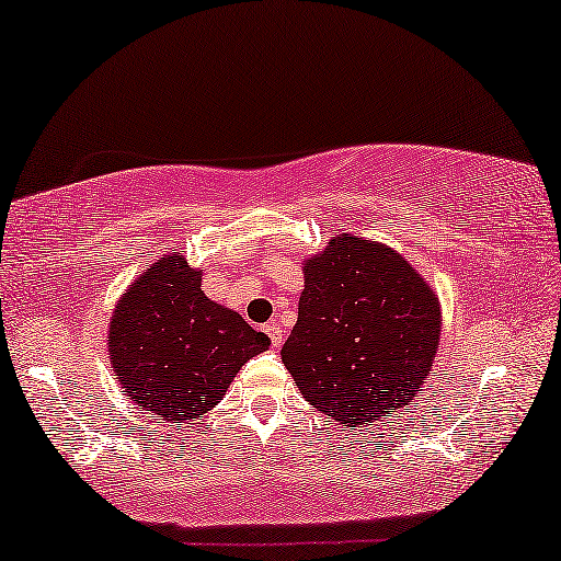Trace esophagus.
Returning a JSON list of instances; mask_svg holds the SVG:
<instances>
[{"label":"esophagus","mask_w":561,"mask_h":561,"mask_svg":"<svg viewBox=\"0 0 561 561\" xmlns=\"http://www.w3.org/2000/svg\"><path fill=\"white\" fill-rule=\"evenodd\" d=\"M263 331L271 335V343H273V348H280L283 346V341H286V333H283V329L275 321H271V323H265L263 325Z\"/></svg>","instance_id":"obj_1"}]
</instances>
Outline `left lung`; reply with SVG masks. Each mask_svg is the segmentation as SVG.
Instances as JSON below:
<instances>
[{
  "label": "left lung",
  "instance_id": "left-lung-1",
  "mask_svg": "<svg viewBox=\"0 0 561 561\" xmlns=\"http://www.w3.org/2000/svg\"><path fill=\"white\" fill-rule=\"evenodd\" d=\"M283 364L310 407L346 426L374 424L426 381L442 313L424 278L391 248L333 238L306 263Z\"/></svg>",
  "mask_w": 561,
  "mask_h": 561
}]
</instances>
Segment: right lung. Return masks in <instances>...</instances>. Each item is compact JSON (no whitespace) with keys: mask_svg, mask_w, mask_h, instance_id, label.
<instances>
[{"mask_svg":"<svg viewBox=\"0 0 561 561\" xmlns=\"http://www.w3.org/2000/svg\"><path fill=\"white\" fill-rule=\"evenodd\" d=\"M271 346L201 290V271L165 255L125 293L110 321L112 368L137 407L183 424L218 407L245 360Z\"/></svg>","mask_w":561,"mask_h":561,"instance_id":"obj_1","label":"right lung"}]
</instances>
